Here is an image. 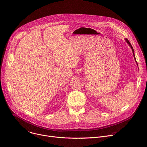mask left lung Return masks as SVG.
I'll use <instances>...</instances> for the list:
<instances>
[{
  "label": "left lung",
  "mask_w": 147,
  "mask_h": 147,
  "mask_svg": "<svg viewBox=\"0 0 147 147\" xmlns=\"http://www.w3.org/2000/svg\"><path fill=\"white\" fill-rule=\"evenodd\" d=\"M125 41L127 42V43L129 44V45L130 47V48H131V49H132V51H133V56H134V59H135V60H136V63H137V65L138 66V64H137V61H136V57H135V55H134V49H133V47L131 46V44L130 43V42L129 41V40L127 39V38H125Z\"/></svg>",
  "instance_id": "left-lung-1"
}]
</instances>
